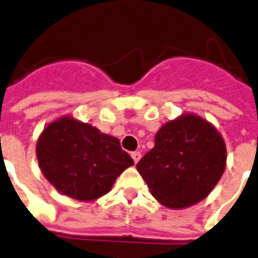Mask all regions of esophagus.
Listing matches in <instances>:
<instances>
[{"instance_id":"obj_1","label":"esophagus","mask_w":258,"mask_h":258,"mask_svg":"<svg viewBox=\"0 0 258 258\" xmlns=\"http://www.w3.org/2000/svg\"><path fill=\"white\" fill-rule=\"evenodd\" d=\"M131 157H133L134 162H135V163H138V161H139V159L142 158V154L139 153V151H134V153H131Z\"/></svg>"}]
</instances>
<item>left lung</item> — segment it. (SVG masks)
I'll return each instance as SVG.
<instances>
[{
	"instance_id": "8db88e82",
	"label": "left lung",
	"mask_w": 258,
	"mask_h": 258,
	"mask_svg": "<svg viewBox=\"0 0 258 258\" xmlns=\"http://www.w3.org/2000/svg\"><path fill=\"white\" fill-rule=\"evenodd\" d=\"M225 165L226 147L220 133L187 113L162 125L154 149L138 162L137 170L162 205L182 209L209 196Z\"/></svg>"
}]
</instances>
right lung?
<instances>
[{
  "label": "right lung",
  "mask_w": 258,
  "mask_h": 258,
  "mask_svg": "<svg viewBox=\"0 0 258 258\" xmlns=\"http://www.w3.org/2000/svg\"><path fill=\"white\" fill-rule=\"evenodd\" d=\"M45 178L64 196L92 201L111 190L133 158L120 142L74 117H60L42 131L36 147Z\"/></svg>",
  "instance_id": "add662e5"
}]
</instances>
